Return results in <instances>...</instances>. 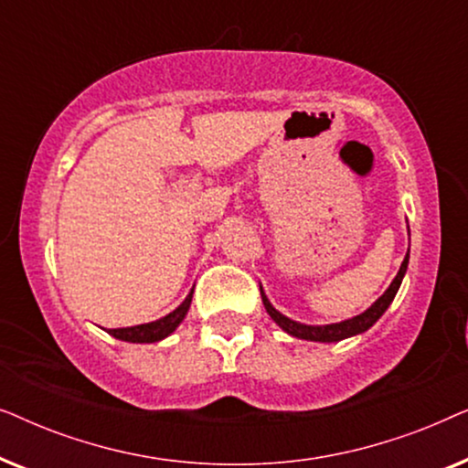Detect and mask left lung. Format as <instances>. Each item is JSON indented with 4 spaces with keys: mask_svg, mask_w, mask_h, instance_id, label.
<instances>
[{
    "mask_svg": "<svg viewBox=\"0 0 468 468\" xmlns=\"http://www.w3.org/2000/svg\"><path fill=\"white\" fill-rule=\"evenodd\" d=\"M407 266H409V253L405 255V260H402L400 264V271L396 274L392 283L386 292H383V296H379L375 300L373 304L368 306L367 311L360 313V315L351 317V319H345V322H338V324H325V325H309V324H300V322H293V319L285 317L283 313H279L274 306L271 304V300L266 298L264 290L260 287L261 292V303L266 306V313L272 317V322L279 325V328H283L287 335L296 336V338H303V341H315V343H338L343 341V338H349V336H356V335H362V332H367L370 325L377 324V319H379L383 313L388 311V306L392 304V300L396 296V292H399V287L402 283V277H405L407 272Z\"/></svg>",
    "mask_w": 468,
    "mask_h": 468,
    "instance_id": "1",
    "label": "left lung"
}]
</instances>
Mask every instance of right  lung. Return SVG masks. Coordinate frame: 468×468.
<instances>
[{"instance_id": "right-lung-1", "label": "right lung", "mask_w": 468, "mask_h": 468, "mask_svg": "<svg viewBox=\"0 0 468 468\" xmlns=\"http://www.w3.org/2000/svg\"><path fill=\"white\" fill-rule=\"evenodd\" d=\"M191 296H194V290L187 293V298L183 300L181 304L176 306L175 311L164 315L162 319H155V322L149 324H140V325H130V328H112L106 330L108 335L119 338V341H127V343H157L162 338L170 336L175 332L181 322L187 315L189 306H191Z\"/></svg>"}]
</instances>
